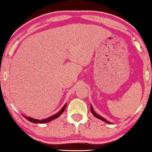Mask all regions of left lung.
<instances>
[{
    "label": "left lung",
    "instance_id": "left-lung-1",
    "mask_svg": "<svg viewBox=\"0 0 152 152\" xmlns=\"http://www.w3.org/2000/svg\"><path fill=\"white\" fill-rule=\"evenodd\" d=\"M91 113H92V114L94 115V116H95L96 118H99V119H100V120H102V121H104V122H106V123H107V124H111V122H109V121H107V120L106 119V118H104V117H102V116H101L100 115H99V114H97L95 112V111H94V110L93 109V107H92V106H91Z\"/></svg>",
    "mask_w": 152,
    "mask_h": 152
}]
</instances>
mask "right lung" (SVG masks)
<instances>
[{
    "label": "right lung",
    "mask_w": 152,
    "mask_h": 152,
    "mask_svg": "<svg viewBox=\"0 0 152 152\" xmlns=\"http://www.w3.org/2000/svg\"><path fill=\"white\" fill-rule=\"evenodd\" d=\"M66 105H67V104H66L65 105L62 107V109L60 110V111H58V113H56V114L53 115V116H50V117L48 118H44V119H41V120H39V119H36V118H31V117H29V116H26L25 115H23V116H24V118H26V119L28 120L29 121L32 122V123H35V124H44V123H48V122L49 121H53V119H55V118H57L59 116H61L63 114V112L64 111V110H65L66 107Z\"/></svg>",
    "instance_id": "1"
}]
</instances>
